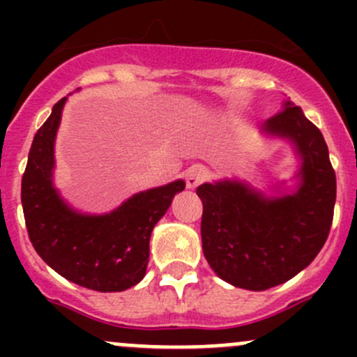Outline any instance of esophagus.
<instances>
[{
  "mask_svg": "<svg viewBox=\"0 0 357 357\" xmlns=\"http://www.w3.org/2000/svg\"><path fill=\"white\" fill-rule=\"evenodd\" d=\"M207 179V171H205L202 165H193V167L188 169L186 172V186L190 190H195L197 186L202 185V183Z\"/></svg>",
  "mask_w": 357,
  "mask_h": 357,
  "instance_id": "obj_1",
  "label": "esophagus"
}]
</instances>
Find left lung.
<instances>
[{
	"label": "left lung",
	"mask_w": 357,
	"mask_h": 357,
	"mask_svg": "<svg viewBox=\"0 0 357 357\" xmlns=\"http://www.w3.org/2000/svg\"><path fill=\"white\" fill-rule=\"evenodd\" d=\"M261 132L294 146L295 188L275 195L242 179L204 183L202 248L212 271L229 285L268 290L307 268L328 238L337 179L321 131L290 100ZM282 185V183H280Z\"/></svg>",
	"instance_id": "obj_1"
}]
</instances>
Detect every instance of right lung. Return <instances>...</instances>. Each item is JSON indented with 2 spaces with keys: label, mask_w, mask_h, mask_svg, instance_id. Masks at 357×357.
I'll list each match as a JSON object with an SVG mask.
<instances>
[{
  "label": "right lung",
  "mask_w": 357,
  "mask_h": 357,
  "mask_svg": "<svg viewBox=\"0 0 357 357\" xmlns=\"http://www.w3.org/2000/svg\"><path fill=\"white\" fill-rule=\"evenodd\" d=\"M67 102L60 100L38 129L22 178V207L29 238L39 257L60 276L96 291H122L143 280L150 235L185 181L135 193L107 214L68 205L53 183L55 138Z\"/></svg>",
  "instance_id": "right-lung-1"
}]
</instances>
